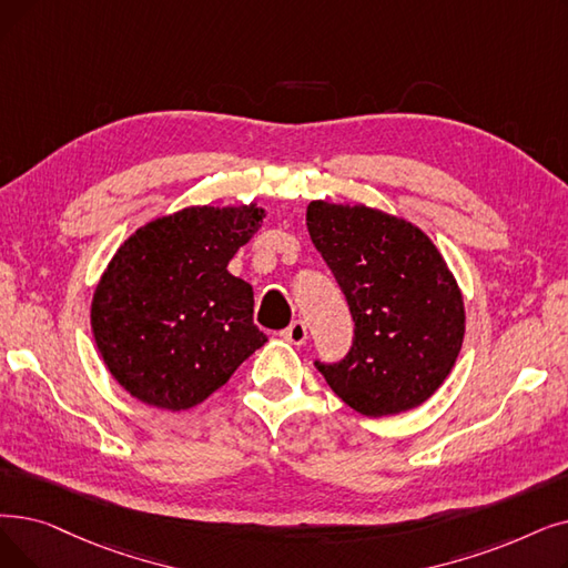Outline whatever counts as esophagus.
Instances as JSON below:
<instances>
[{"label":"esophagus","instance_id":"esophagus-1","mask_svg":"<svg viewBox=\"0 0 568 568\" xmlns=\"http://www.w3.org/2000/svg\"><path fill=\"white\" fill-rule=\"evenodd\" d=\"M281 336H283L287 343H292V345H302V343H306V338H308L306 323H304V320H294V323H292L287 329H283V332H281Z\"/></svg>","mask_w":568,"mask_h":568}]
</instances>
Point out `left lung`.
<instances>
[{
	"label": "left lung",
	"mask_w": 568,
	"mask_h": 568,
	"mask_svg": "<svg viewBox=\"0 0 568 568\" xmlns=\"http://www.w3.org/2000/svg\"><path fill=\"white\" fill-rule=\"evenodd\" d=\"M311 241L348 302L353 345L317 372L368 417L427 402L464 338L462 292L436 245L406 220L366 206L311 202Z\"/></svg>",
	"instance_id": "left-lung-1"
}]
</instances>
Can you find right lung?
I'll list each match as a JSON object with an SVG mask.
<instances>
[{"label":"right lung","mask_w":568,"mask_h":568,"mask_svg":"<svg viewBox=\"0 0 568 568\" xmlns=\"http://www.w3.org/2000/svg\"><path fill=\"white\" fill-rule=\"evenodd\" d=\"M262 209L190 206L136 230L94 290L92 334L111 376L148 406L185 410L266 343L230 260Z\"/></svg>","instance_id":"right-lung-1"}]
</instances>
